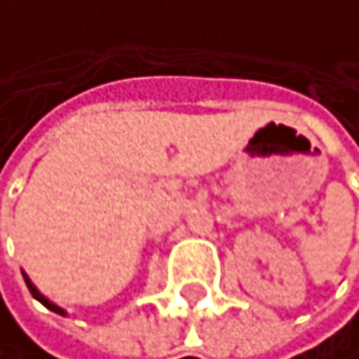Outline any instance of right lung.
Listing matches in <instances>:
<instances>
[{"instance_id":"obj_1","label":"right lung","mask_w":359,"mask_h":359,"mask_svg":"<svg viewBox=\"0 0 359 359\" xmlns=\"http://www.w3.org/2000/svg\"><path fill=\"white\" fill-rule=\"evenodd\" d=\"M22 276H25V283H27V288H29V293H32L34 297H36V299H39V302H41L43 306H48V309H50V311H55V313H62V316H64V313H66V311L62 309V306H57L55 302H50V299H48L46 295H41V293H39V288H36V286H34V283L29 281V276H27L25 272H22Z\"/></svg>"}]
</instances>
